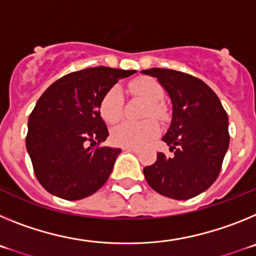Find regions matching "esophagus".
Listing matches in <instances>:
<instances>
[{
    "mask_svg": "<svg viewBox=\"0 0 256 256\" xmlns=\"http://www.w3.org/2000/svg\"><path fill=\"white\" fill-rule=\"evenodd\" d=\"M124 150L126 151H132V152H138V148H124Z\"/></svg>",
    "mask_w": 256,
    "mask_h": 256,
    "instance_id": "34e87169",
    "label": "esophagus"
}]
</instances>
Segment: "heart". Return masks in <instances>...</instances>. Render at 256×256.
Listing matches in <instances>:
<instances>
[{"instance_id":"obj_1","label":"heart","mask_w":256,"mask_h":256,"mask_svg":"<svg viewBox=\"0 0 256 256\" xmlns=\"http://www.w3.org/2000/svg\"><path fill=\"white\" fill-rule=\"evenodd\" d=\"M130 94L136 98L146 101L142 116L146 120L141 123L124 122L116 126L112 132V141L122 148H140L150 144L160 133L159 124L148 117H154L160 123H165L169 119L168 108L162 102L164 90L162 84L154 78L142 76L136 79L128 86ZM124 108V100L120 88L112 87L104 94L100 102V112L106 123H115L122 118Z\"/></svg>"}]
</instances>
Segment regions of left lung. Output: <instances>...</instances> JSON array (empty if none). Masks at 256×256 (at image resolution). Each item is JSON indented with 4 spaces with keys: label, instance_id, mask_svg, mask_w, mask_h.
Segmentation results:
<instances>
[{
    "label": "left lung",
    "instance_id": "8db88e82",
    "mask_svg": "<svg viewBox=\"0 0 256 256\" xmlns=\"http://www.w3.org/2000/svg\"><path fill=\"white\" fill-rule=\"evenodd\" d=\"M158 78L173 102V119L162 141L173 156L158 154L144 169L158 194L188 200L209 188L218 178L230 144L228 116L218 96L201 79L172 69L144 70Z\"/></svg>",
    "mask_w": 256,
    "mask_h": 256
}]
</instances>
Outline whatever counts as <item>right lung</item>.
Returning <instances> with one entry per match:
<instances>
[{"label": "right lung", "instance_id": "add662e5", "mask_svg": "<svg viewBox=\"0 0 256 256\" xmlns=\"http://www.w3.org/2000/svg\"><path fill=\"white\" fill-rule=\"evenodd\" d=\"M134 73L87 68L61 76L42 94L29 115L26 144L46 191L74 201L105 184L120 148L101 146L108 132L100 102L119 79Z\"/></svg>", "mask_w": 256, "mask_h": 256}]
</instances>
